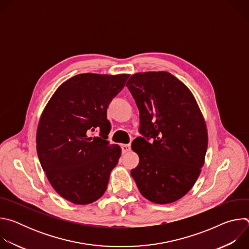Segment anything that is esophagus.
I'll use <instances>...</instances> for the list:
<instances>
[{
	"label": "esophagus",
	"mask_w": 249,
	"mask_h": 249,
	"mask_svg": "<svg viewBox=\"0 0 249 249\" xmlns=\"http://www.w3.org/2000/svg\"><path fill=\"white\" fill-rule=\"evenodd\" d=\"M121 149H122V153L125 154V153H128L131 150V146L129 144L128 145H121Z\"/></svg>",
	"instance_id": "34e87169"
}]
</instances>
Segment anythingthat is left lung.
I'll return each instance as SVG.
<instances>
[{"mask_svg": "<svg viewBox=\"0 0 249 249\" xmlns=\"http://www.w3.org/2000/svg\"><path fill=\"white\" fill-rule=\"evenodd\" d=\"M126 87L138 106L142 135L132 143L140 161L131 175L146 199L172 203L192 188L204 164V118L188 88L167 72L135 74Z\"/></svg>", "mask_w": 249, "mask_h": 249, "instance_id": "left-lung-1", "label": "left lung"}]
</instances>
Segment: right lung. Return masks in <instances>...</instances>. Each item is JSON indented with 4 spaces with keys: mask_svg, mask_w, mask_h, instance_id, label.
<instances>
[{
    "mask_svg": "<svg viewBox=\"0 0 249 249\" xmlns=\"http://www.w3.org/2000/svg\"><path fill=\"white\" fill-rule=\"evenodd\" d=\"M129 75L81 74L62 84L41 115L36 149L43 171L64 199L87 205L107 188L121 149L107 141V108ZM100 130L98 137H91Z\"/></svg>",
    "mask_w": 249,
    "mask_h": 249,
    "instance_id": "1",
    "label": "right lung"
}]
</instances>
